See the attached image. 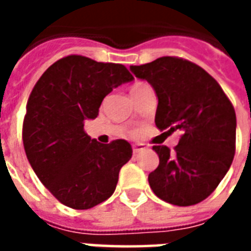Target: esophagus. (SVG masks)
Here are the masks:
<instances>
[{
  "label": "esophagus",
  "instance_id": "34e87169",
  "mask_svg": "<svg viewBox=\"0 0 251 251\" xmlns=\"http://www.w3.org/2000/svg\"><path fill=\"white\" fill-rule=\"evenodd\" d=\"M131 148H133V153H138L145 149V145L144 144H133Z\"/></svg>",
  "mask_w": 251,
  "mask_h": 251
}]
</instances>
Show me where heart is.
I'll return each instance as SVG.
<instances>
[{
    "label": "heart",
    "mask_w": 251,
    "mask_h": 251,
    "mask_svg": "<svg viewBox=\"0 0 251 251\" xmlns=\"http://www.w3.org/2000/svg\"><path fill=\"white\" fill-rule=\"evenodd\" d=\"M141 86H145V83H136V84H134V86L131 87V91H133V90H136V88L141 87Z\"/></svg>",
    "instance_id": "heart-1"
}]
</instances>
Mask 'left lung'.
<instances>
[{"label": "left lung", "mask_w": 251, "mask_h": 251, "mask_svg": "<svg viewBox=\"0 0 251 251\" xmlns=\"http://www.w3.org/2000/svg\"><path fill=\"white\" fill-rule=\"evenodd\" d=\"M130 70L156 91V126L164 134L181 131L174 152L153 147L160 164L148 176L149 185L167 203L198 204L215 191L235 154L232 103L208 72L181 57H158Z\"/></svg>", "instance_id": "1"}]
</instances>
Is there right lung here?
Returning <instances> with one entry per match:
<instances>
[{"label": "right lung", "mask_w": 251, "mask_h": 251, "mask_svg": "<svg viewBox=\"0 0 251 251\" xmlns=\"http://www.w3.org/2000/svg\"><path fill=\"white\" fill-rule=\"evenodd\" d=\"M130 80L122 64L70 55L48 67L32 90L23 124L25 153L41 183L67 207L88 210L115 191L130 144H100L83 126L97 118L113 88Z\"/></svg>", "instance_id": "obj_1"}]
</instances>
